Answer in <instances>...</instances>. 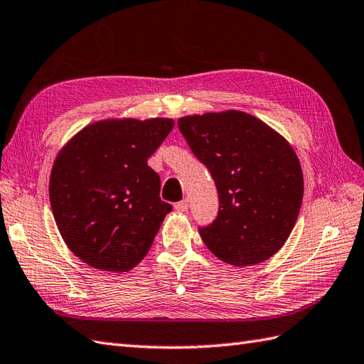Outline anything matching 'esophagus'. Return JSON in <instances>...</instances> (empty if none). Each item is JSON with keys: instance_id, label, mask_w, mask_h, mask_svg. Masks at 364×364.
I'll list each match as a JSON object with an SVG mask.
<instances>
[{"instance_id": "34e87169", "label": "esophagus", "mask_w": 364, "mask_h": 364, "mask_svg": "<svg viewBox=\"0 0 364 364\" xmlns=\"http://www.w3.org/2000/svg\"><path fill=\"white\" fill-rule=\"evenodd\" d=\"M188 208H189V200H181V202H176L175 203V210L176 211H180V213H184V211H188Z\"/></svg>"}]
</instances>
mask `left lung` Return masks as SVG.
Segmentation results:
<instances>
[{
  "instance_id": "obj_1",
  "label": "left lung",
  "mask_w": 364,
  "mask_h": 364,
  "mask_svg": "<svg viewBox=\"0 0 364 364\" xmlns=\"http://www.w3.org/2000/svg\"><path fill=\"white\" fill-rule=\"evenodd\" d=\"M178 128L218 188V218L198 227L205 245L237 267L269 259L289 237L304 198L296 151L241 111L188 115Z\"/></svg>"
}]
</instances>
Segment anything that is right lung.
<instances>
[{"label": "right lung", "mask_w": 364, "mask_h": 364, "mask_svg": "<svg viewBox=\"0 0 364 364\" xmlns=\"http://www.w3.org/2000/svg\"><path fill=\"white\" fill-rule=\"evenodd\" d=\"M172 119L102 120L81 129L51 170L54 220L76 257L95 269L127 272L150 250L172 205L146 164Z\"/></svg>", "instance_id": "add662e5"}]
</instances>
